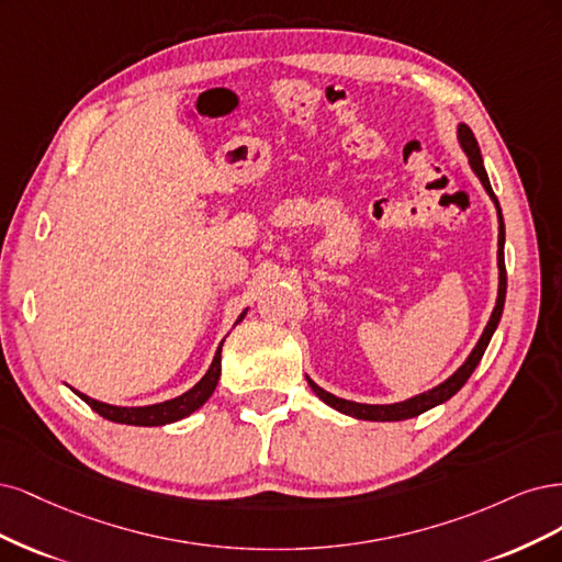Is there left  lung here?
<instances>
[{"mask_svg":"<svg viewBox=\"0 0 562 562\" xmlns=\"http://www.w3.org/2000/svg\"><path fill=\"white\" fill-rule=\"evenodd\" d=\"M458 142L462 151L467 154L469 158V166H472L474 175L481 179V184L485 189V193L491 195V201L495 203L497 207V222H499V238H497V268H499V289H497V301H495V307H493V315L491 319H487L485 329L479 338V342L474 346V350L469 352V357L464 359V364L452 373L450 378H446L441 385L431 387L423 394H415L411 396V400L406 402H400V404H357V402H348V400H340V396L322 390L317 383H313L311 378H307V385L313 387V392L319 396V400L340 411L346 415H352V418L357 420H373V423H396V420H408V418H415V415H420L434 406H439L443 402H448L452 394H458L460 387L467 383L469 375L474 373V369L479 367V361L487 348V342H491L497 324L502 319V311H504V299H506V268H504V220H502V210H499V203H497V195L493 193V187H491V179H487V172L483 168V158H481V149H479V142L472 133V128H469L467 123H460L458 125Z\"/></svg>","mask_w":562,"mask_h":562,"instance_id":"1","label":"left lung"}]
</instances>
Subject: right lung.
Wrapping results in <instances>:
<instances>
[{
    "label": "right lung",
    "instance_id": "add662e5",
    "mask_svg": "<svg viewBox=\"0 0 562 562\" xmlns=\"http://www.w3.org/2000/svg\"><path fill=\"white\" fill-rule=\"evenodd\" d=\"M245 315H247V311L240 313V317L235 324H240L245 319ZM222 346H224V340L220 342V348H216L207 373L201 380H198V383L189 392L179 394V396H175V400H168V402L151 404V406H112V404H104V402H98V400H90V396H86L83 392H77V390L75 392L81 396V400L90 408L100 413L102 418L112 420V423L135 425V427L170 425V423L187 418V415H191L193 411L201 408L212 396L216 383H220V375H222Z\"/></svg>",
    "mask_w": 562,
    "mask_h": 562
}]
</instances>
